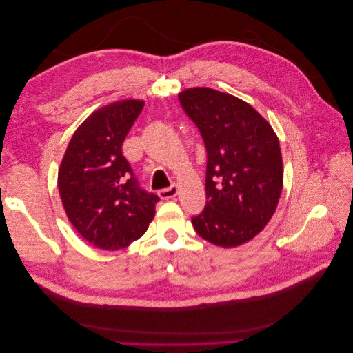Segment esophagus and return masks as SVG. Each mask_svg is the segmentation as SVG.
<instances>
[{"mask_svg":"<svg viewBox=\"0 0 353 353\" xmlns=\"http://www.w3.org/2000/svg\"><path fill=\"white\" fill-rule=\"evenodd\" d=\"M176 194H178V185H176V184H172V185L168 187V188L159 190V196H160V199H163V200L172 199V197H175Z\"/></svg>","mask_w":353,"mask_h":353,"instance_id":"esophagus-1","label":"esophagus"}]
</instances>
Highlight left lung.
Here are the masks:
<instances>
[{
    "instance_id": "1",
    "label": "left lung",
    "mask_w": 353,
    "mask_h": 353,
    "mask_svg": "<svg viewBox=\"0 0 353 353\" xmlns=\"http://www.w3.org/2000/svg\"><path fill=\"white\" fill-rule=\"evenodd\" d=\"M205 141L206 206L191 218L201 239L236 248L272 218L283 190L280 143L250 104L210 88L178 95Z\"/></svg>"
}]
</instances>
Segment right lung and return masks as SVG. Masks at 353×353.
<instances>
[{
  "label": "right lung",
  "instance_id": "add662e5",
  "mask_svg": "<svg viewBox=\"0 0 353 353\" xmlns=\"http://www.w3.org/2000/svg\"><path fill=\"white\" fill-rule=\"evenodd\" d=\"M144 101L122 100L94 112L77 131L59 169V191L72 225L92 245L125 249L154 218V193L140 187L122 144Z\"/></svg>",
  "mask_w": 353,
  "mask_h": 353
}]
</instances>
